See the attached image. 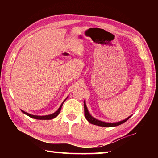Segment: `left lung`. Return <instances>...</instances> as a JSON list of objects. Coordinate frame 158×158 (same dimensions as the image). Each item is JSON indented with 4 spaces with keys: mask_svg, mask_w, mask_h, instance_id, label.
Masks as SVG:
<instances>
[{
    "mask_svg": "<svg viewBox=\"0 0 158 158\" xmlns=\"http://www.w3.org/2000/svg\"><path fill=\"white\" fill-rule=\"evenodd\" d=\"M84 115H85V118H86L87 121L89 123H90L95 125H98V126H101V127H116V126H118V125L123 124L125 122H126L131 117V116H130L125 120H123L121 121H118L116 123H106V122L100 121V120L95 118L94 117H93L90 114L89 110H88V108L86 106V104H85V100H84Z\"/></svg>",
    "mask_w": 158,
    "mask_h": 158,
    "instance_id": "1",
    "label": "left lung"
}]
</instances>
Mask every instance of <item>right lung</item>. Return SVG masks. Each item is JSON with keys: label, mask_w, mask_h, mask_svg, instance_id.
<instances>
[{"label": "right lung", "mask_w": 158, "mask_h": 158, "mask_svg": "<svg viewBox=\"0 0 158 158\" xmlns=\"http://www.w3.org/2000/svg\"><path fill=\"white\" fill-rule=\"evenodd\" d=\"M67 98H66V99H67ZM66 99L63 102L62 104H61L60 106V107L58 108V110H57L56 111L54 112V113H53V114H52L46 115V116H36V115H32V114H28V113H27V112H26V111H24L21 110V111H22L23 114H25L26 115H27V116H28L29 117L32 118H35V119H37V120H51V119L54 118L56 117V116H58V115L59 114L60 111V109H61V108H62L63 104L64 103V102H65V101L66 100Z\"/></svg>", "instance_id": "obj_1"}]
</instances>
